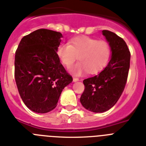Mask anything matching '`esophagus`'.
Here are the masks:
<instances>
[{"label": "esophagus", "mask_w": 146, "mask_h": 146, "mask_svg": "<svg viewBox=\"0 0 146 146\" xmlns=\"http://www.w3.org/2000/svg\"><path fill=\"white\" fill-rule=\"evenodd\" d=\"M73 82H78V81H79V79H78V78H76V77H73Z\"/></svg>", "instance_id": "obj_1"}]
</instances>
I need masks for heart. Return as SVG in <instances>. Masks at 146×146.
Returning a JSON list of instances; mask_svg holds the SVG:
<instances>
[{
	"label": "heart",
	"instance_id": "1",
	"mask_svg": "<svg viewBox=\"0 0 146 146\" xmlns=\"http://www.w3.org/2000/svg\"><path fill=\"white\" fill-rule=\"evenodd\" d=\"M56 52L60 62L67 68L78 58L80 63L72 69V73L81 75L86 71L96 73L102 70L110 60L111 47L104 40L98 41L89 36H80L71 39L70 44L60 43Z\"/></svg>",
	"mask_w": 146,
	"mask_h": 146
}]
</instances>
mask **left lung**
<instances>
[{"mask_svg": "<svg viewBox=\"0 0 146 146\" xmlns=\"http://www.w3.org/2000/svg\"><path fill=\"white\" fill-rule=\"evenodd\" d=\"M102 34L111 47V60L99 74L83 80L85 90L80 98L82 106L95 113L107 111L117 103L127 83L130 62V52L122 38L108 30Z\"/></svg>", "mask_w": 146, "mask_h": 146, "instance_id": "left-lung-1", "label": "left lung"}]
</instances>
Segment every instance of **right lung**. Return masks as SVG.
<instances>
[{
	"mask_svg": "<svg viewBox=\"0 0 146 146\" xmlns=\"http://www.w3.org/2000/svg\"><path fill=\"white\" fill-rule=\"evenodd\" d=\"M63 35L40 29L24 36L15 54V80L29 109L44 113L57 107L63 89L73 81L57 55Z\"/></svg>",
	"mask_w": 146,
	"mask_h": 146,
	"instance_id": "add662e5",
	"label": "right lung"
}]
</instances>
